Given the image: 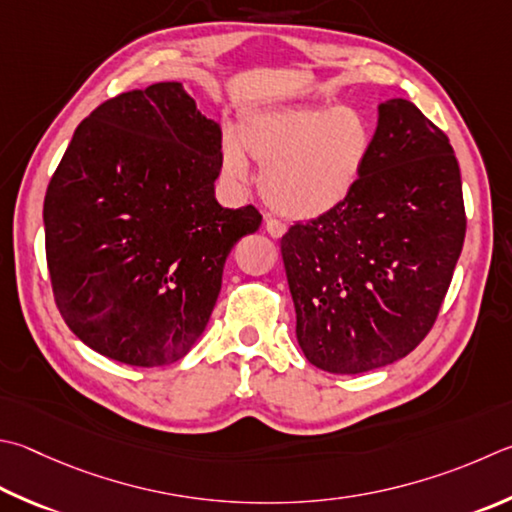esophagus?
I'll list each match as a JSON object with an SVG mask.
<instances>
[{"label":"esophagus","instance_id":"obj_1","mask_svg":"<svg viewBox=\"0 0 512 512\" xmlns=\"http://www.w3.org/2000/svg\"><path fill=\"white\" fill-rule=\"evenodd\" d=\"M264 228H266V232L268 235H271L273 239H280L284 232H286V226L282 224V221H277V219H266L264 221Z\"/></svg>","mask_w":512,"mask_h":512}]
</instances>
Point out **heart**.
I'll return each instance as SVG.
<instances>
[{
    "instance_id": "obj_1",
    "label": "heart",
    "mask_w": 512,
    "mask_h": 512,
    "mask_svg": "<svg viewBox=\"0 0 512 512\" xmlns=\"http://www.w3.org/2000/svg\"><path fill=\"white\" fill-rule=\"evenodd\" d=\"M226 138L224 172L248 179V159L264 167L262 194L288 219H318L340 208L365 174L376 136L356 107L293 105L255 111Z\"/></svg>"
}]
</instances>
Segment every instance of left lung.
Returning a JSON list of instances; mask_svg holds the SVG:
<instances>
[{
  "label": "left lung",
  "mask_w": 512,
  "mask_h": 512,
  "mask_svg": "<svg viewBox=\"0 0 512 512\" xmlns=\"http://www.w3.org/2000/svg\"><path fill=\"white\" fill-rule=\"evenodd\" d=\"M374 136L356 192L280 241L297 342L329 374H362L416 349L466 237L448 136L403 98L380 102Z\"/></svg>",
  "instance_id": "1"
}]
</instances>
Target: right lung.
I'll list each match as a JSON object with an SVG mask.
<instances>
[{
    "mask_svg": "<svg viewBox=\"0 0 512 512\" xmlns=\"http://www.w3.org/2000/svg\"><path fill=\"white\" fill-rule=\"evenodd\" d=\"M221 127L181 82L102 102L44 197L55 304L87 347L132 367L183 358L206 329L253 206L221 208Z\"/></svg>",
    "mask_w": 512,
    "mask_h": 512,
    "instance_id": "add662e5",
    "label": "right lung"
}]
</instances>
